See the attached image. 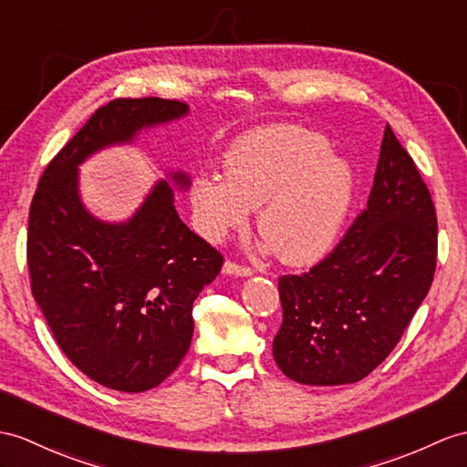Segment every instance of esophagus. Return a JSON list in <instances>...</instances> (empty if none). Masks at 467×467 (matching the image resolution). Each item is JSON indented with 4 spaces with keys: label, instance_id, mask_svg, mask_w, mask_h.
Wrapping results in <instances>:
<instances>
[{
    "label": "esophagus",
    "instance_id": "34e87169",
    "mask_svg": "<svg viewBox=\"0 0 467 467\" xmlns=\"http://www.w3.org/2000/svg\"><path fill=\"white\" fill-rule=\"evenodd\" d=\"M223 273L225 275H235V277H249V275H254V269L235 264V261H225Z\"/></svg>",
    "mask_w": 467,
    "mask_h": 467
}]
</instances>
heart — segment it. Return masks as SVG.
<instances>
[{"mask_svg": "<svg viewBox=\"0 0 467 467\" xmlns=\"http://www.w3.org/2000/svg\"><path fill=\"white\" fill-rule=\"evenodd\" d=\"M225 178L200 174L190 200L210 242L242 230L259 208L257 230L287 265L321 259L345 220L352 170L328 152L325 136L297 124H267L242 134L225 158Z\"/></svg>", "mask_w": 467, "mask_h": 467, "instance_id": "heart-1", "label": "heart"}]
</instances>
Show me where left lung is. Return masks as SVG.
<instances>
[{"mask_svg": "<svg viewBox=\"0 0 467 467\" xmlns=\"http://www.w3.org/2000/svg\"><path fill=\"white\" fill-rule=\"evenodd\" d=\"M436 257L434 202L386 127L367 210L315 267L279 277L283 323L273 358L281 372L311 386L368 377L428 295Z\"/></svg>", "mask_w": 467, "mask_h": 467, "instance_id": "obj_1", "label": "left lung"}]
</instances>
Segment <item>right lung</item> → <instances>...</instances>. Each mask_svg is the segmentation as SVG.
I'll use <instances>...</instances> for the list:
<instances>
[{
	"instance_id": "add662e5",
	"label": "right lung",
	"mask_w": 467,
	"mask_h": 467,
	"mask_svg": "<svg viewBox=\"0 0 467 467\" xmlns=\"http://www.w3.org/2000/svg\"><path fill=\"white\" fill-rule=\"evenodd\" d=\"M186 115V102L158 97L107 102L45 168L31 202L33 297L67 358L112 390H150L178 368L194 335L192 305L223 257L180 220L166 180L130 220L95 218L78 194V166ZM168 176L190 186L184 172Z\"/></svg>"
}]
</instances>
